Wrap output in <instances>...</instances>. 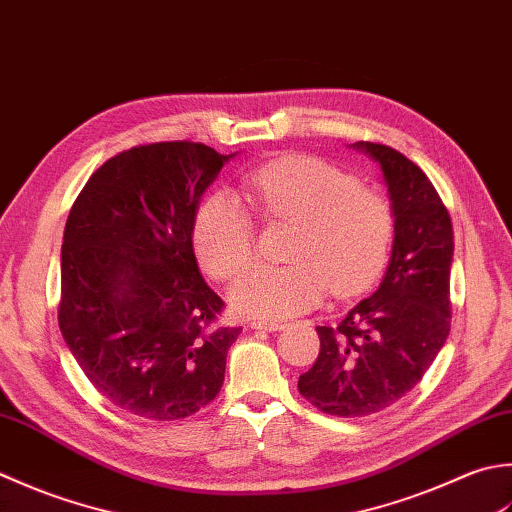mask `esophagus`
<instances>
[{
  "label": "esophagus",
  "instance_id": "obj_1",
  "mask_svg": "<svg viewBox=\"0 0 512 512\" xmlns=\"http://www.w3.org/2000/svg\"><path fill=\"white\" fill-rule=\"evenodd\" d=\"M249 327L265 329V331H280V329H285V322H280V320H252V322H249Z\"/></svg>",
  "mask_w": 512,
  "mask_h": 512
}]
</instances>
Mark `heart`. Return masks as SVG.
Segmentation results:
<instances>
[{
  "label": "heart",
  "instance_id": "b5f03b06",
  "mask_svg": "<svg viewBox=\"0 0 512 512\" xmlns=\"http://www.w3.org/2000/svg\"><path fill=\"white\" fill-rule=\"evenodd\" d=\"M249 198L267 223L294 225L285 267H254L232 289L243 314L287 318L316 307L327 294L356 296L387 263L393 210L387 196L316 156L289 154L247 176ZM254 218L229 192L198 207L194 243L201 265L232 280L254 258Z\"/></svg>",
  "mask_w": 512,
  "mask_h": 512
}]
</instances>
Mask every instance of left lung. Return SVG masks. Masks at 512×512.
I'll use <instances>...</instances> for the list:
<instances>
[{
  "label": "left lung",
  "instance_id": "1",
  "mask_svg": "<svg viewBox=\"0 0 512 512\" xmlns=\"http://www.w3.org/2000/svg\"><path fill=\"white\" fill-rule=\"evenodd\" d=\"M389 185L395 238L375 294L336 327H316L318 358L298 391L336 417L373 415L404 398L429 371L451 331L453 225L433 183L382 143L358 141Z\"/></svg>",
  "mask_w": 512,
  "mask_h": 512
}]
</instances>
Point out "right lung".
<instances>
[{"instance_id": "add662e5", "label": "right lung", "mask_w": 512, "mask_h": 512, "mask_svg": "<svg viewBox=\"0 0 512 512\" xmlns=\"http://www.w3.org/2000/svg\"><path fill=\"white\" fill-rule=\"evenodd\" d=\"M229 159L161 141L112 156L72 203L61 245L59 329L114 406L156 422L205 409L241 327L196 265V207Z\"/></svg>"}]
</instances>
